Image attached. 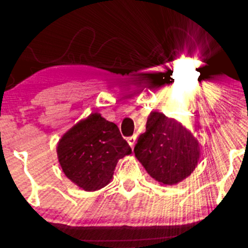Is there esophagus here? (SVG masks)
I'll return each mask as SVG.
<instances>
[{
  "instance_id": "esophagus-1",
  "label": "esophagus",
  "mask_w": 248,
  "mask_h": 248,
  "mask_svg": "<svg viewBox=\"0 0 248 248\" xmlns=\"http://www.w3.org/2000/svg\"><path fill=\"white\" fill-rule=\"evenodd\" d=\"M127 141H128V143H129V145L131 146V148L133 149V146H134V143H136V136H132V137H130V138H128L127 139Z\"/></svg>"
}]
</instances>
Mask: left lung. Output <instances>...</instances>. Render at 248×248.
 I'll use <instances>...</instances> for the list:
<instances>
[{
	"label": "left lung",
	"mask_w": 248,
	"mask_h": 248,
	"mask_svg": "<svg viewBox=\"0 0 248 248\" xmlns=\"http://www.w3.org/2000/svg\"><path fill=\"white\" fill-rule=\"evenodd\" d=\"M134 155L151 177L161 185H176L190 176L198 164L200 144L189 130L174 118L151 111Z\"/></svg>",
	"instance_id": "obj_1"
}]
</instances>
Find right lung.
<instances>
[{
	"instance_id": "right-lung-1",
	"label": "right lung",
	"mask_w": 248,
	"mask_h": 248,
	"mask_svg": "<svg viewBox=\"0 0 248 248\" xmlns=\"http://www.w3.org/2000/svg\"><path fill=\"white\" fill-rule=\"evenodd\" d=\"M57 154L71 182L83 190L95 191L110 183L117 163L131 154V148L117 124L92 112L62 136Z\"/></svg>"
}]
</instances>
